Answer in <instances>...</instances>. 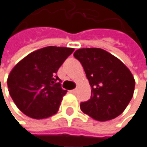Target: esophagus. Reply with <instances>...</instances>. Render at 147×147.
I'll list each match as a JSON object with an SVG mask.
<instances>
[{
    "label": "esophagus",
    "instance_id": "34e87169",
    "mask_svg": "<svg viewBox=\"0 0 147 147\" xmlns=\"http://www.w3.org/2000/svg\"><path fill=\"white\" fill-rule=\"evenodd\" d=\"M77 91V89L76 88H75V89H72V90H71V93H72V94H75L76 92Z\"/></svg>",
    "mask_w": 147,
    "mask_h": 147
}]
</instances>
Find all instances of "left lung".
<instances>
[{
  "instance_id": "left-lung-1",
  "label": "left lung",
  "mask_w": 147,
  "mask_h": 147,
  "mask_svg": "<svg viewBox=\"0 0 147 147\" xmlns=\"http://www.w3.org/2000/svg\"><path fill=\"white\" fill-rule=\"evenodd\" d=\"M91 86V98L81 103L82 112L105 122L118 117L130 102L135 81L129 69L101 48H80L74 53Z\"/></svg>"
}]
</instances>
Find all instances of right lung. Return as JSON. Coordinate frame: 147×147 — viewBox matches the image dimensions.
I'll return each mask as SVG.
<instances>
[{
  "label": "right lung",
  "mask_w": 147,
  "mask_h": 147,
  "mask_svg": "<svg viewBox=\"0 0 147 147\" xmlns=\"http://www.w3.org/2000/svg\"><path fill=\"white\" fill-rule=\"evenodd\" d=\"M73 51L71 47H46L30 53L13 68L7 78L8 91L24 114L43 119L58 112L67 91L61 88L56 73Z\"/></svg>",
  "instance_id": "1"
}]
</instances>
